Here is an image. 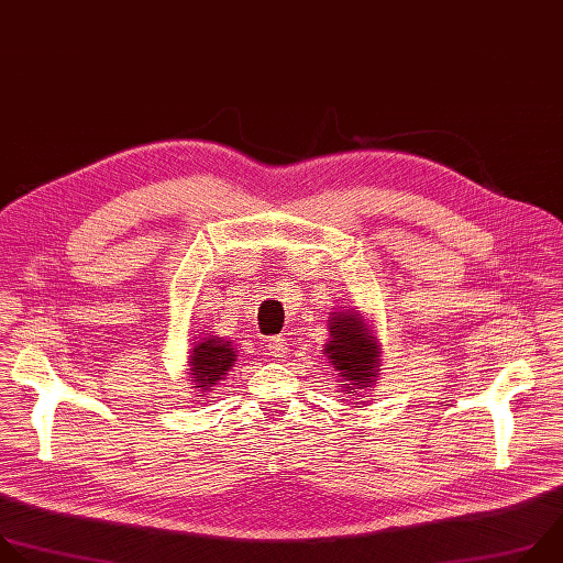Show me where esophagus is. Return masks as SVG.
I'll use <instances>...</instances> for the list:
<instances>
[{
    "label": "esophagus",
    "mask_w": 563,
    "mask_h": 563,
    "mask_svg": "<svg viewBox=\"0 0 563 563\" xmlns=\"http://www.w3.org/2000/svg\"><path fill=\"white\" fill-rule=\"evenodd\" d=\"M266 353L273 357H286L288 342L284 340V336H271V340L266 342Z\"/></svg>",
    "instance_id": "1"
}]
</instances>
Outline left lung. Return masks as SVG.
<instances>
[{
  "label": "left lung",
  "mask_w": 563,
  "mask_h": 563,
  "mask_svg": "<svg viewBox=\"0 0 563 563\" xmlns=\"http://www.w3.org/2000/svg\"><path fill=\"white\" fill-rule=\"evenodd\" d=\"M375 323L364 319V312L342 306L328 317L330 340L323 344L321 355L328 360L340 377L346 395L371 390L382 373V344L377 340Z\"/></svg>",
  "instance_id": "obj_1"
}]
</instances>
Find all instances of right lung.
<instances>
[{"mask_svg":"<svg viewBox=\"0 0 563 563\" xmlns=\"http://www.w3.org/2000/svg\"><path fill=\"white\" fill-rule=\"evenodd\" d=\"M238 349L233 344V340H223L219 334H210L208 330H203V334L195 336L192 340V349L186 362V373H188V382L192 384L190 388H195V397H206V393L214 390V386L227 379L229 371H233L235 362H238Z\"/></svg>","mask_w":563,"mask_h":563,"instance_id":"1","label":"right lung"}]
</instances>
